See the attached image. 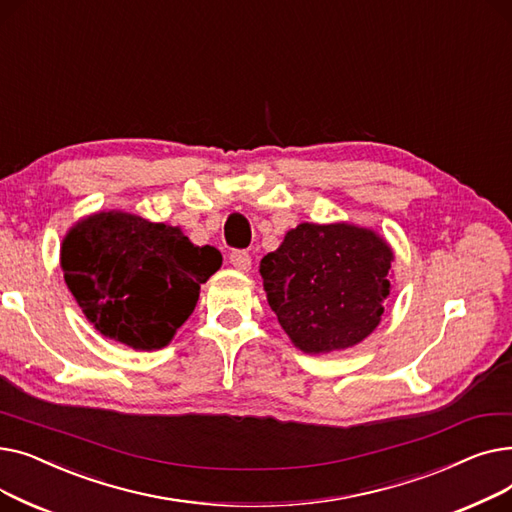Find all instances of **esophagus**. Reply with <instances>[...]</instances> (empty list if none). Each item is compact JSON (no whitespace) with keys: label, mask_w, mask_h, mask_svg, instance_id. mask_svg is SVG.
<instances>
[{"label":"esophagus","mask_w":512,"mask_h":512,"mask_svg":"<svg viewBox=\"0 0 512 512\" xmlns=\"http://www.w3.org/2000/svg\"><path fill=\"white\" fill-rule=\"evenodd\" d=\"M230 263L238 272H249L251 270V255L247 251H232Z\"/></svg>","instance_id":"34e87169"}]
</instances>
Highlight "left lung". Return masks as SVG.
Listing matches in <instances>:
<instances>
[{
    "label": "left lung",
    "instance_id": "8db88e82",
    "mask_svg": "<svg viewBox=\"0 0 512 512\" xmlns=\"http://www.w3.org/2000/svg\"><path fill=\"white\" fill-rule=\"evenodd\" d=\"M392 251L351 224H301L261 259L267 303L305 353H330L367 338L390 294Z\"/></svg>",
    "mask_w": 512,
    "mask_h": 512
}]
</instances>
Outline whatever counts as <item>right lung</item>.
<instances>
[{"label":"right lung","instance_id":"add662e5","mask_svg":"<svg viewBox=\"0 0 512 512\" xmlns=\"http://www.w3.org/2000/svg\"><path fill=\"white\" fill-rule=\"evenodd\" d=\"M222 255L178 228L132 213H97L62 245L64 280L91 324L134 351L166 346L193 313Z\"/></svg>","mask_w":512,"mask_h":512}]
</instances>
